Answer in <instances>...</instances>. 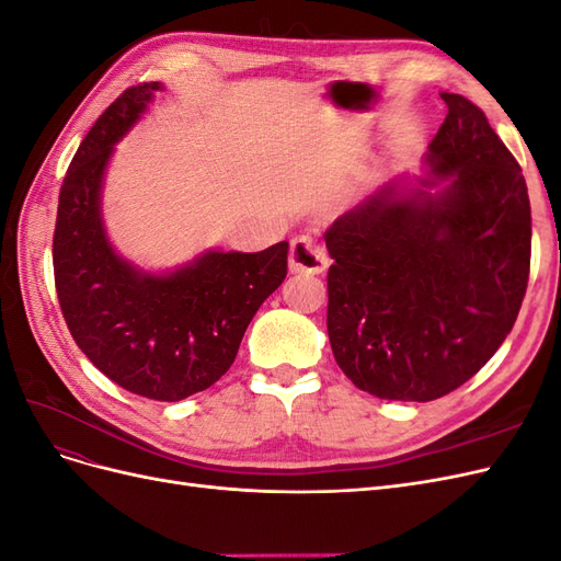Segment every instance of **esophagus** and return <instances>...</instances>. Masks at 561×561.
Returning a JSON list of instances; mask_svg holds the SVG:
<instances>
[{
  "label": "esophagus",
  "mask_w": 561,
  "mask_h": 561,
  "mask_svg": "<svg viewBox=\"0 0 561 561\" xmlns=\"http://www.w3.org/2000/svg\"><path fill=\"white\" fill-rule=\"evenodd\" d=\"M328 250L313 236H297L290 245L293 274H322L328 268Z\"/></svg>",
  "instance_id": "esophagus-1"
}]
</instances>
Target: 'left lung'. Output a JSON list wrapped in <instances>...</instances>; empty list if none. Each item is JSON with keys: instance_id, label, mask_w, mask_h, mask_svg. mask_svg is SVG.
<instances>
[{"instance_id": "1", "label": "left lung", "mask_w": 561, "mask_h": 561, "mask_svg": "<svg viewBox=\"0 0 561 561\" xmlns=\"http://www.w3.org/2000/svg\"><path fill=\"white\" fill-rule=\"evenodd\" d=\"M443 100L449 112L421 190L388 186L325 231L334 360L381 400L431 402L478 375L511 334L529 283L522 168L478 105L458 93Z\"/></svg>"}]
</instances>
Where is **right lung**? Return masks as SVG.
I'll return each mask as SVG.
<instances>
[{"label": "right lung", "instance_id": "add662e5", "mask_svg": "<svg viewBox=\"0 0 561 561\" xmlns=\"http://www.w3.org/2000/svg\"><path fill=\"white\" fill-rule=\"evenodd\" d=\"M159 81L126 89L100 114L67 168L54 231L62 318L83 355L135 396L178 402L231 367L252 316L287 276V241L262 252L210 250L151 276L118 257L100 217L107 161Z\"/></svg>", "mask_w": 561, "mask_h": 561}]
</instances>
